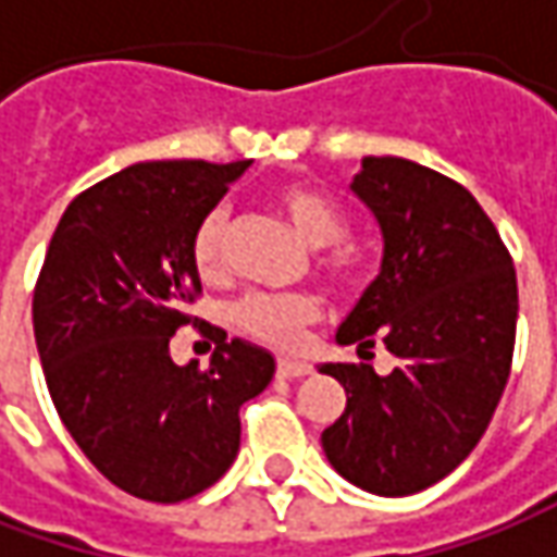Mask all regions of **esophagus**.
Listing matches in <instances>:
<instances>
[{
	"instance_id": "obj_1",
	"label": "esophagus",
	"mask_w": 557,
	"mask_h": 557,
	"mask_svg": "<svg viewBox=\"0 0 557 557\" xmlns=\"http://www.w3.org/2000/svg\"><path fill=\"white\" fill-rule=\"evenodd\" d=\"M277 375L280 379H301V375H311V363H308V360H298V357H280Z\"/></svg>"
}]
</instances>
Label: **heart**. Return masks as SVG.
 <instances>
[{
	"label": "heart",
	"instance_id": "obj_1",
	"mask_svg": "<svg viewBox=\"0 0 557 557\" xmlns=\"http://www.w3.org/2000/svg\"><path fill=\"white\" fill-rule=\"evenodd\" d=\"M280 212L289 219L298 237L308 246H330L320 256V268L342 289H360L370 274L367 256L345 243L348 219L336 200L311 184L289 182L274 190ZM224 234H227V209H206L190 231V261L202 280H219L224 274ZM323 314V301L314 293H249L234 308V323L249 338L271 348H296L305 330Z\"/></svg>",
	"mask_w": 557,
	"mask_h": 557
}]
</instances>
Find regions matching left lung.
<instances>
[{
  "label": "left lung",
  "mask_w": 557,
  "mask_h": 557,
  "mask_svg": "<svg viewBox=\"0 0 557 557\" xmlns=\"http://www.w3.org/2000/svg\"><path fill=\"white\" fill-rule=\"evenodd\" d=\"M382 227L379 277L338 326L367 360L323 363L348 394L323 432L330 466L360 490L410 496L447 478L487 432L506 392L518 326V280L481 202L447 175L400 157H363L351 184Z\"/></svg>",
  "instance_id": "8db88e82"
}]
</instances>
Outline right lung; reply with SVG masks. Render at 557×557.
I'll return each instance as SVG.
<instances>
[{"label": "right lung", "instance_id": "right-lung-1", "mask_svg": "<svg viewBox=\"0 0 557 557\" xmlns=\"http://www.w3.org/2000/svg\"><path fill=\"white\" fill-rule=\"evenodd\" d=\"M249 160L135 163L61 215L33 289V333L54 410L110 484L147 503L212 487L240 450V407L274 357L221 342L209 367L172 363L169 338L202 293L190 231Z\"/></svg>", "mask_w": 557, "mask_h": 557}]
</instances>
